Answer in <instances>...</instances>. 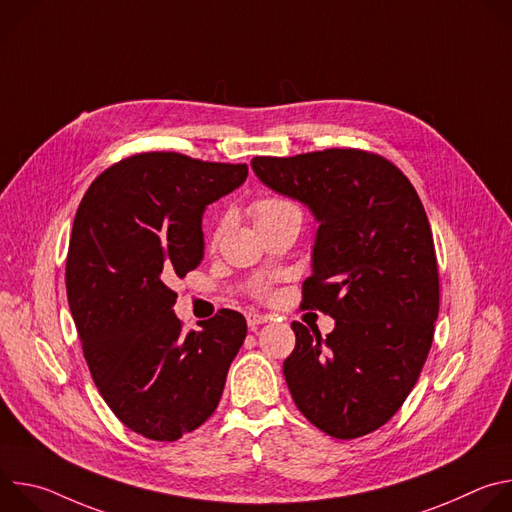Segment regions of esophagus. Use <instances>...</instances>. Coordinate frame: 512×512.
Instances as JSON below:
<instances>
[{
  "mask_svg": "<svg viewBox=\"0 0 512 512\" xmlns=\"http://www.w3.org/2000/svg\"><path fill=\"white\" fill-rule=\"evenodd\" d=\"M267 320H269V318L263 316V314H259V312H249V314H247V324H249L251 330H255V328L261 326V324H265Z\"/></svg>",
  "mask_w": 512,
  "mask_h": 512,
  "instance_id": "obj_1",
  "label": "esophagus"
}]
</instances>
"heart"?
Wrapping results in <instances>:
<instances>
[{"mask_svg":"<svg viewBox=\"0 0 512 512\" xmlns=\"http://www.w3.org/2000/svg\"><path fill=\"white\" fill-rule=\"evenodd\" d=\"M251 212L255 216L257 227L265 225V223H271V221H277V218H283V216H291V214L300 216V208L291 200L281 198V196H263V198L255 200L251 204ZM227 221H229V218L225 216L223 221L218 223V227L214 231V239L223 233V229L227 227Z\"/></svg>","mask_w":512,"mask_h":512,"instance_id":"1","label":"heart"}]
</instances>
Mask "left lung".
<instances>
[{"instance_id":"1","label":"left lung","mask_w":512,"mask_h":512,"mask_svg":"<svg viewBox=\"0 0 512 512\" xmlns=\"http://www.w3.org/2000/svg\"><path fill=\"white\" fill-rule=\"evenodd\" d=\"M251 168L320 223L302 308L330 314L336 326L322 338L291 324L289 393L324 433L367 435L399 411L433 342L440 277L423 204L395 164L362 150L257 156Z\"/></svg>"}]
</instances>
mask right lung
<instances>
[{
  "label": "right lung",
  "mask_w": 512,
  "mask_h": 512,
  "mask_svg": "<svg viewBox=\"0 0 512 512\" xmlns=\"http://www.w3.org/2000/svg\"><path fill=\"white\" fill-rule=\"evenodd\" d=\"M247 164L148 152L107 168L72 225L66 296L91 377L131 431L176 442L221 401L247 336L235 310L184 332L176 277L204 255L202 212L247 180Z\"/></svg>",
  "instance_id": "1"
}]
</instances>
